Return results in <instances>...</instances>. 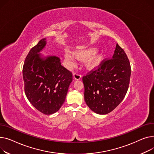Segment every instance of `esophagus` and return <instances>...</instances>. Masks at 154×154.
Wrapping results in <instances>:
<instances>
[{"label":"esophagus","instance_id":"obj_1","mask_svg":"<svg viewBox=\"0 0 154 154\" xmlns=\"http://www.w3.org/2000/svg\"><path fill=\"white\" fill-rule=\"evenodd\" d=\"M73 76L74 79H75V80H79V79H80L81 78V76L79 74L77 73H73Z\"/></svg>","mask_w":154,"mask_h":154}]
</instances>
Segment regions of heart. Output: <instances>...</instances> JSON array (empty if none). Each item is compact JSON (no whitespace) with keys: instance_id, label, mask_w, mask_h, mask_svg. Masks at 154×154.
I'll return each instance as SVG.
<instances>
[{"instance_id":"1","label":"heart","mask_w":154,"mask_h":154,"mask_svg":"<svg viewBox=\"0 0 154 154\" xmlns=\"http://www.w3.org/2000/svg\"><path fill=\"white\" fill-rule=\"evenodd\" d=\"M74 55L68 51L64 53V60L66 65L73 67L75 65V58L79 60H85V66L86 69L91 70L97 68L101 63L103 55L101 51H97L95 47H88L76 50L74 51Z\"/></svg>"}]
</instances>
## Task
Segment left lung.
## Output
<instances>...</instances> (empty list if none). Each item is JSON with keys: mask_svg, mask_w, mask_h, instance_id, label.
I'll list each match as a JSON object with an SVG mask.
<instances>
[{"mask_svg": "<svg viewBox=\"0 0 154 154\" xmlns=\"http://www.w3.org/2000/svg\"><path fill=\"white\" fill-rule=\"evenodd\" d=\"M83 76L85 101L92 111L107 114L123 100L128 90L131 68L124 50L116 45L112 58Z\"/></svg>", "mask_w": 154, "mask_h": 154, "instance_id": "1", "label": "left lung"}]
</instances>
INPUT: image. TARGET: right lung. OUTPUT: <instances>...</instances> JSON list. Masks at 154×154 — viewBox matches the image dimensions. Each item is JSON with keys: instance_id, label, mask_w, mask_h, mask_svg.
I'll use <instances>...</instances> for the list:
<instances>
[{"instance_id": "add662e5", "label": "right lung", "mask_w": 154, "mask_h": 154, "mask_svg": "<svg viewBox=\"0 0 154 154\" xmlns=\"http://www.w3.org/2000/svg\"><path fill=\"white\" fill-rule=\"evenodd\" d=\"M47 43L43 38L30 50L22 73L27 99L38 111L50 115L65 103L73 76L61 66L59 57L40 53Z\"/></svg>"}]
</instances>
